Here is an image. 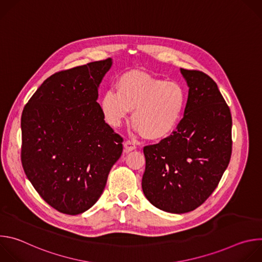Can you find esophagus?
<instances>
[{"label":"esophagus","mask_w":262,"mask_h":262,"mask_svg":"<svg viewBox=\"0 0 262 262\" xmlns=\"http://www.w3.org/2000/svg\"><path fill=\"white\" fill-rule=\"evenodd\" d=\"M123 146H124V150H123L124 154H128L129 151H133L136 149V145L130 141H125Z\"/></svg>","instance_id":"obj_1"}]
</instances>
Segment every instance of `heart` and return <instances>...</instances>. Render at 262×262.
I'll return each instance as SVG.
<instances>
[{"mask_svg":"<svg viewBox=\"0 0 262 262\" xmlns=\"http://www.w3.org/2000/svg\"><path fill=\"white\" fill-rule=\"evenodd\" d=\"M116 88L117 92L107 90L100 99L103 117L111 126H120L134 111L133 123L149 140H164L176 130L186 105L185 91L178 83L130 71L118 80Z\"/></svg>","mask_w":262,"mask_h":262,"instance_id":"obj_1","label":"heart"}]
</instances>
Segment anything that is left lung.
<instances>
[{
    "label": "left lung",
    "instance_id": "1",
    "mask_svg": "<svg viewBox=\"0 0 262 262\" xmlns=\"http://www.w3.org/2000/svg\"><path fill=\"white\" fill-rule=\"evenodd\" d=\"M189 87L176 130L145 146L142 190L161 210L196 209L214 191L231 158L232 118L214 81L202 71L180 68Z\"/></svg>",
    "mask_w": 262,
    "mask_h": 262
}]
</instances>
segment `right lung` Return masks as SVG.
<instances>
[{
	"instance_id": "right-lung-1",
	"label": "right lung",
	"mask_w": 262,
	"mask_h": 262,
	"mask_svg": "<svg viewBox=\"0 0 262 262\" xmlns=\"http://www.w3.org/2000/svg\"><path fill=\"white\" fill-rule=\"evenodd\" d=\"M111 58L57 72L36 90L21 115V164L40 197L66 214H79L101 196L122 138L97 102Z\"/></svg>"
}]
</instances>
